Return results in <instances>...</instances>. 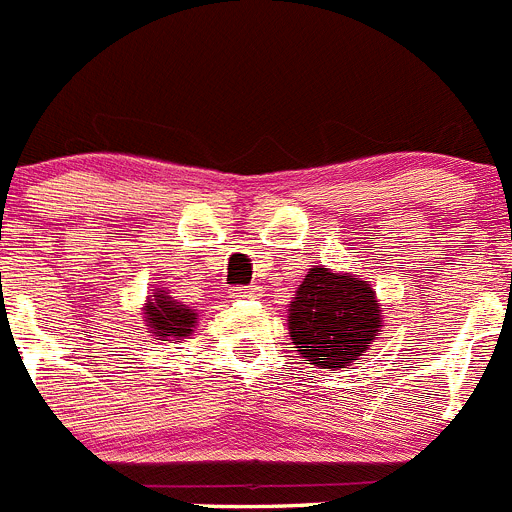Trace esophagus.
I'll use <instances>...</instances> for the list:
<instances>
[{"mask_svg":"<svg viewBox=\"0 0 512 512\" xmlns=\"http://www.w3.org/2000/svg\"><path fill=\"white\" fill-rule=\"evenodd\" d=\"M234 296H239V299H257V296H260V288L257 286L234 288Z\"/></svg>","mask_w":512,"mask_h":512,"instance_id":"1","label":"esophagus"}]
</instances>
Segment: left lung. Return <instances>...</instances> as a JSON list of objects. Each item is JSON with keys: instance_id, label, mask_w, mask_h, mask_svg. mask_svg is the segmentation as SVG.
I'll list each match as a JSON object with an SVG mask.
<instances>
[{"instance_id": "left-lung-1", "label": "left lung", "mask_w": 512, "mask_h": 512, "mask_svg": "<svg viewBox=\"0 0 512 512\" xmlns=\"http://www.w3.org/2000/svg\"><path fill=\"white\" fill-rule=\"evenodd\" d=\"M384 327L371 283L353 273L314 265L288 304V335L301 358L319 368H345L358 361Z\"/></svg>"}]
</instances>
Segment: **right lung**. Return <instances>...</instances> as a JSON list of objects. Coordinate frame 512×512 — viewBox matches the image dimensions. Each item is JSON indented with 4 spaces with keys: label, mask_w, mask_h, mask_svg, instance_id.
I'll return each mask as SVG.
<instances>
[{
    "label": "right lung",
    "mask_w": 512,
    "mask_h": 512,
    "mask_svg": "<svg viewBox=\"0 0 512 512\" xmlns=\"http://www.w3.org/2000/svg\"><path fill=\"white\" fill-rule=\"evenodd\" d=\"M141 314H144L146 330L154 335V340H185L193 335L195 324H198V309L172 299L162 288L151 299H146Z\"/></svg>",
    "instance_id": "right-lung-1"
}]
</instances>
